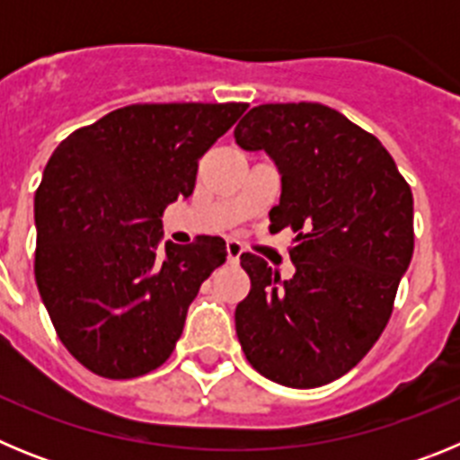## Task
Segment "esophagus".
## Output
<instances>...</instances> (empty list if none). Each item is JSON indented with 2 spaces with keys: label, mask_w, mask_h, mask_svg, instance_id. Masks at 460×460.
I'll return each mask as SVG.
<instances>
[{
  "label": "esophagus",
  "mask_w": 460,
  "mask_h": 460,
  "mask_svg": "<svg viewBox=\"0 0 460 460\" xmlns=\"http://www.w3.org/2000/svg\"><path fill=\"white\" fill-rule=\"evenodd\" d=\"M226 251H227V262H230V265H237L239 258H242V253H243L242 243H239L237 239H227Z\"/></svg>",
  "instance_id": "esophagus-1"
}]
</instances>
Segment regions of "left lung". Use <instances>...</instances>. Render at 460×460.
Here are the masks:
<instances>
[{"label":"left lung","instance_id":"obj_1","mask_svg":"<svg viewBox=\"0 0 460 460\" xmlns=\"http://www.w3.org/2000/svg\"><path fill=\"white\" fill-rule=\"evenodd\" d=\"M280 174L271 230L292 227V279L242 253L251 292L234 311L260 376L323 387L357 367L392 315L414 249L412 190L376 136L323 103H267L234 128Z\"/></svg>","mask_w":460,"mask_h":460}]
</instances>
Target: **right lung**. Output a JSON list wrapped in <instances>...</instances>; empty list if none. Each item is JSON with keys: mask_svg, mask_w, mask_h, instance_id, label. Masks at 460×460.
<instances>
[{"mask_svg": "<svg viewBox=\"0 0 460 460\" xmlns=\"http://www.w3.org/2000/svg\"><path fill=\"white\" fill-rule=\"evenodd\" d=\"M246 103L126 105L55 149L34 198L36 286L75 359L112 380L172 355L221 237L165 242L170 202L195 189L202 154Z\"/></svg>", "mask_w": 460, "mask_h": 460, "instance_id": "obj_1", "label": "right lung"}]
</instances>
